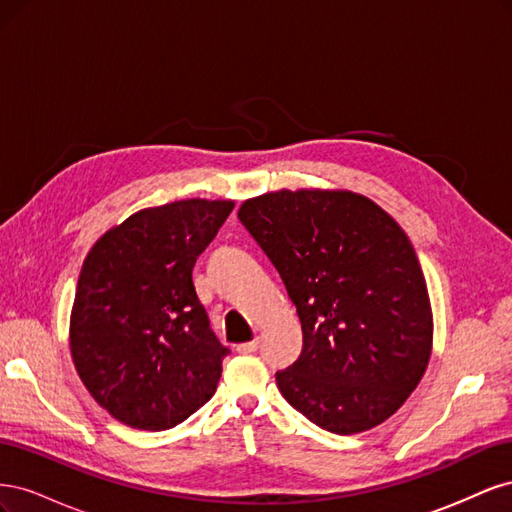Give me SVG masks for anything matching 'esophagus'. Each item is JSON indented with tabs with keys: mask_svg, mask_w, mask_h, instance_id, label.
Listing matches in <instances>:
<instances>
[{
	"mask_svg": "<svg viewBox=\"0 0 512 512\" xmlns=\"http://www.w3.org/2000/svg\"><path fill=\"white\" fill-rule=\"evenodd\" d=\"M258 350V339H252V342H245V344H239L237 346V352L239 354H252Z\"/></svg>",
	"mask_w": 512,
	"mask_h": 512,
	"instance_id": "esophagus-1",
	"label": "esophagus"
}]
</instances>
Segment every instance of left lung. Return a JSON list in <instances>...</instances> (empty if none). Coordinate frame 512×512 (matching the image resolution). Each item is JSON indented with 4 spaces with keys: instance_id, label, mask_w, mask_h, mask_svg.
Segmentation results:
<instances>
[{
    "instance_id": "1",
    "label": "left lung",
    "mask_w": 512,
    "mask_h": 512,
    "mask_svg": "<svg viewBox=\"0 0 512 512\" xmlns=\"http://www.w3.org/2000/svg\"><path fill=\"white\" fill-rule=\"evenodd\" d=\"M237 215L301 320L299 359L275 374L284 399L342 436L384 423L421 382L433 346L427 282L404 228L350 190H275Z\"/></svg>"
}]
</instances>
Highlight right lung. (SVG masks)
<instances>
[{"mask_svg":"<svg viewBox=\"0 0 512 512\" xmlns=\"http://www.w3.org/2000/svg\"><path fill=\"white\" fill-rule=\"evenodd\" d=\"M232 200L188 198L136 211L91 247L70 314L85 389L119 423L162 431L213 397L228 354L209 329L192 269Z\"/></svg>","mask_w":512,"mask_h":512,"instance_id":"right-lung-1","label":"right lung"}]
</instances>
